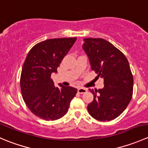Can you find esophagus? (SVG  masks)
Returning <instances> with one entry per match:
<instances>
[{"mask_svg":"<svg viewBox=\"0 0 148 148\" xmlns=\"http://www.w3.org/2000/svg\"><path fill=\"white\" fill-rule=\"evenodd\" d=\"M86 92V89H85V88H82V87L78 88V92L79 94H84Z\"/></svg>","mask_w":148,"mask_h":148,"instance_id":"1","label":"esophagus"}]
</instances>
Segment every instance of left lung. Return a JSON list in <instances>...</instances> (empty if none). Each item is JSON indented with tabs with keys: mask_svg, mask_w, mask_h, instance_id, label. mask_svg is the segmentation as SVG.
I'll list each match as a JSON object with an SVG mask.
<instances>
[{
	"mask_svg": "<svg viewBox=\"0 0 148 148\" xmlns=\"http://www.w3.org/2000/svg\"><path fill=\"white\" fill-rule=\"evenodd\" d=\"M83 49L91 69L104 79V86L89 90L94 99L87 110L93 118L110 121L117 118L130 102L133 93V76L126 56L113 44L101 38H84Z\"/></svg>",
	"mask_w": 148,
	"mask_h": 148,
	"instance_id": "left-lung-1",
	"label": "left lung"
}]
</instances>
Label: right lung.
<instances>
[{"label":"right lung","mask_w":148,"mask_h":148,"mask_svg":"<svg viewBox=\"0 0 148 148\" xmlns=\"http://www.w3.org/2000/svg\"><path fill=\"white\" fill-rule=\"evenodd\" d=\"M77 38H51L38 43L28 52L21 74L23 99L30 111L46 121L66 114L77 89L59 84L55 86L51 74L57 72L62 59Z\"/></svg>","instance_id":"right-lung-1"}]
</instances>
